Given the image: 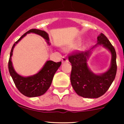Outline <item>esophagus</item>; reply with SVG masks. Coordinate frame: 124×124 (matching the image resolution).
I'll use <instances>...</instances> for the list:
<instances>
[{
  "mask_svg": "<svg viewBox=\"0 0 124 124\" xmlns=\"http://www.w3.org/2000/svg\"><path fill=\"white\" fill-rule=\"evenodd\" d=\"M62 63H67V62H68V59L67 57H63L62 59Z\"/></svg>",
  "mask_w": 124,
  "mask_h": 124,
  "instance_id": "34e87169",
  "label": "esophagus"
}]
</instances>
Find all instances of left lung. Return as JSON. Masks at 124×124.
Segmentation results:
<instances>
[{
  "instance_id": "obj_1",
  "label": "left lung",
  "mask_w": 124,
  "mask_h": 124,
  "mask_svg": "<svg viewBox=\"0 0 124 124\" xmlns=\"http://www.w3.org/2000/svg\"><path fill=\"white\" fill-rule=\"evenodd\" d=\"M97 42L89 50L77 52L68 57L72 65L70 77L71 85L77 95L84 98H97L104 94L113 83L116 74V54L115 48L102 33L97 37ZM100 45L109 51L112 59L108 70L98 75L90 70L87 61L93 48Z\"/></svg>"
}]
</instances>
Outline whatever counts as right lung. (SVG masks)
<instances>
[{
	"mask_svg": "<svg viewBox=\"0 0 124 124\" xmlns=\"http://www.w3.org/2000/svg\"><path fill=\"white\" fill-rule=\"evenodd\" d=\"M33 33L42 37L48 45H50L48 34L41 30L32 29L27 31L19 39L14 43L10 53L8 62V69L10 75L12 77L14 83L18 91L27 97H36L44 94L52 84L55 72L57 71L62 62H54L52 61H47L44 65L37 74L32 76L24 77L18 74L14 68L11 61L13 54V50L16 45L29 33Z\"/></svg>",
	"mask_w": 124,
	"mask_h": 124,
	"instance_id": "add662e5",
	"label": "right lung"
}]
</instances>
